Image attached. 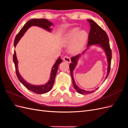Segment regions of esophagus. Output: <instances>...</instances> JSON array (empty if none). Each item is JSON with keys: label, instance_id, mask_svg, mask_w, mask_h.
I'll return each instance as SVG.
<instances>
[{"label": "esophagus", "instance_id": "1", "mask_svg": "<svg viewBox=\"0 0 128 128\" xmlns=\"http://www.w3.org/2000/svg\"><path fill=\"white\" fill-rule=\"evenodd\" d=\"M63 60L64 61L67 62H68V63H70V58H69L68 56H64Z\"/></svg>", "mask_w": 128, "mask_h": 128}]
</instances>
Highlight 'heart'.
Wrapping results in <instances>:
<instances>
[{
	"label": "heart",
	"mask_w": 128,
	"mask_h": 128,
	"mask_svg": "<svg viewBox=\"0 0 128 128\" xmlns=\"http://www.w3.org/2000/svg\"><path fill=\"white\" fill-rule=\"evenodd\" d=\"M87 37V33L85 31H81L80 32V29L76 28L72 29L69 32L66 38V42L68 43H72L76 40L75 44H74L72 48V51L73 52H77L83 47L86 40Z\"/></svg>",
	"instance_id": "obj_1"
}]
</instances>
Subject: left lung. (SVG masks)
Segmentation results:
<instances>
[{
	"instance_id": "8db88e82",
	"label": "left lung",
	"mask_w": 128,
	"mask_h": 128,
	"mask_svg": "<svg viewBox=\"0 0 128 128\" xmlns=\"http://www.w3.org/2000/svg\"><path fill=\"white\" fill-rule=\"evenodd\" d=\"M89 22L90 26V32L88 34V46L87 47H88L89 46L91 45L94 44H99L104 49V51L106 52V54L107 56V61H108V70H107V74L106 77V79L109 75L110 70V64H111V60H112V50L110 48V41L109 38L107 36V34L105 32V31L101 27L98 26L96 23L92 20H87ZM80 54L77 55L75 56H72V62L69 65V68H70V74L72 76V84L74 88L76 89V91L78 92L79 94H91V93L94 92V91H85L83 89H81L78 87V86L75 84V80L72 77V72L74 69H75V66L77 64V60L78 59ZM96 88L95 90H96Z\"/></svg>"
}]
</instances>
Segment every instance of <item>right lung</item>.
Returning <instances> with one entry per match:
<instances>
[{"instance_id":"obj_1","label":"right lung","mask_w":128,"mask_h":128,"mask_svg":"<svg viewBox=\"0 0 128 128\" xmlns=\"http://www.w3.org/2000/svg\"><path fill=\"white\" fill-rule=\"evenodd\" d=\"M32 26H40L41 28H44L48 31H51V26H53V24L51 22H50L47 19L45 18H35V19H32L29 21L27 22L24 26L22 27V28L20 30L19 32L17 34V35L15 37V40H14V47L16 46L17 43L19 40H20L21 37L24 35V34L26 32L29 27ZM13 62L15 64V71H16V76L18 77V79L20 81L21 83L24 85V86L27 88L30 91H32L34 93H36L37 94H43L47 93L48 91L51 90V88L53 86L54 83V80L57 73V71L59 67V64H61L62 60L60 58L58 59L55 64H54L53 67H52L51 74V77H50V80L48 81V83L44 85V86H33V85H31L27 82L22 78V77L19 74L18 69V60L16 56V53L14 51V54L13 56Z\"/></svg>"}]
</instances>
